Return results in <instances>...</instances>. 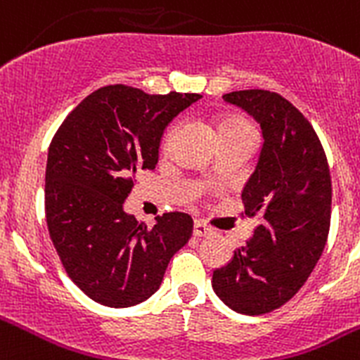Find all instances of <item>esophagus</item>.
<instances>
[{"label":"esophagus","instance_id":"obj_1","mask_svg":"<svg viewBox=\"0 0 360 360\" xmlns=\"http://www.w3.org/2000/svg\"><path fill=\"white\" fill-rule=\"evenodd\" d=\"M211 233H212V230L209 229V226L205 225V223H202V221H195L193 223V236L195 237L211 236Z\"/></svg>","mask_w":360,"mask_h":360}]
</instances>
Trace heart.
I'll list each match as a JSON object with an SVG mask.
<instances>
[{
	"label": "heart",
	"instance_id": "obj_1",
	"mask_svg": "<svg viewBox=\"0 0 360 360\" xmlns=\"http://www.w3.org/2000/svg\"><path fill=\"white\" fill-rule=\"evenodd\" d=\"M219 135H250L255 137L253 127L243 117H230L219 127Z\"/></svg>",
	"mask_w": 360,
	"mask_h": 360
}]
</instances>
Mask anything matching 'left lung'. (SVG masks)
I'll return each mask as SVG.
<instances>
[{
	"mask_svg": "<svg viewBox=\"0 0 360 360\" xmlns=\"http://www.w3.org/2000/svg\"><path fill=\"white\" fill-rule=\"evenodd\" d=\"M262 128L264 146L243 188L244 214L260 225L232 260L212 273V290L230 309L264 315L290 301L315 269L330 225L326 153L309 121L278 93L223 95Z\"/></svg>",
	"mask_w": 360,
	"mask_h": 360,
	"instance_id": "obj_1",
	"label": "left lung"
}]
</instances>
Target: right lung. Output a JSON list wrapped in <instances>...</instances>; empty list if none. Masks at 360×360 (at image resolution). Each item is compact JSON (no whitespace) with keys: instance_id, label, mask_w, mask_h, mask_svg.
I'll return each mask as SVG.
<instances>
[{"instance_id":"obj_1","label":"right lung","mask_w":360,"mask_h":360,"mask_svg":"<svg viewBox=\"0 0 360 360\" xmlns=\"http://www.w3.org/2000/svg\"><path fill=\"white\" fill-rule=\"evenodd\" d=\"M200 98L148 95L123 84L100 87L66 116L49 146V236L66 274L98 304L130 308L151 297L191 237L186 212H165L148 229L123 204L131 176L158 163L163 130Z\"/></svg>"}]
</instances>
